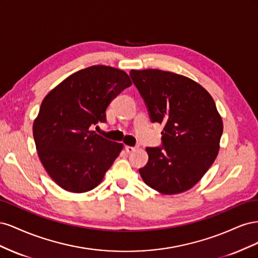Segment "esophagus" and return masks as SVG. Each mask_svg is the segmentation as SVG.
I'll return each mask as SVG.
<instances>
[{"label": "esophagus", "mask_w": 258, "mask_h": 258, "mask_svg": "<svg viewBox=\"0 0 258 258\" xmlns=\"http://www.w3.org/2000/svg\"><path fill=\"white\" fill-rule=\"evenodd\" d=\"M124 148H126L127 153H132V152H135V151L137 150V147H134V146H128V145L124 146Z\"/></svg>", "instance_id": "1"}]
</instances>
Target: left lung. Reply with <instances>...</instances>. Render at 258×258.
<instances>
[{"label": "left lung", "mask_w": 258, "mask_h": 258, "mask_svg": "<svg viewBox=\"0 0 258 258\" xmlns=\"http://www.w3.org/2000/svg\"><path fill=\"white\" fill-rule=\"evenodd\" d=\"M130 76L150 111L163 123L162 147H147L139 170L146 185L163 195L190 189L213 165L223 120L213 98L189 77L157 69L131 70Z\"/></svg>", "instance_id": "1"}]
</instances>
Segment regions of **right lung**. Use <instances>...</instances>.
I'll return each mask as SVG.
<instances>
[{
  "mask_svg": "<svg viewBox=\"0 0 258 258\" xmlns=\"http://www.w3.org/2000/svg\"><path fill=\"white\" fill-rule=\"evenodd\" d=\"M131 84L122 70L92 66L70 75L44 98L33 138L43 167L61 188L81 194L102 182L123 144L91 128L106 120L108 104Z\"/></svg>",
  "mask_w": 258,
  "mask_h": 258,
  "instance_id": "add662e5",
  "label": "right lung"
}]
</instances>
